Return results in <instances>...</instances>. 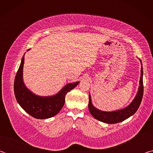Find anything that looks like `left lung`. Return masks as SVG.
Here are the masks:
<instances>
[{"mask_svg": "<svg viewBox=\"0 0 153 153\" xmlns=\"http://www.w3.org/2000/svg\"><path fill=\"white\" fill-rule=\"evenodd\" d=\"M142 65V64H141ZM143 70H142V66L141 68V76L140 79V86L138 92L137 93L135 98H134L132 102L129 105L128 107L123 109L113 111V112H105L96 108L92 105L91 102V97L89 95V103L88 108L90 113L95 118L102 122L107 123H117L123 121L126 119L130 117L131 115H134L138 110L140 105L142 97H143L144 86H143Z\"/></svg>", "mask_w": 153, "mask_h": 153, "instance_id": "obj_1", "label": "left lung"}]
</instances>
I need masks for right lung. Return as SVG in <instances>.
<instances>
[{
  "instance_id": "1",
  "label": "right lung",
  "mask_w": 153,
  "mask_h": 153,
  "mask_svg": "<svg viewBox=\"0 0 153 153\" xmlns=\"http://www.w3.org/2000/svg\"><path fill=\"white\" fill-rule=\"evenodd\" d=\"M24 63V56H23L14 82V92L18 103L25 112L36 119H47L56 115L63 107L66 94L76 87L79 82L67 84L53 97H38L27 89L23 82Z\"/></svg>"
}]
</instances>
